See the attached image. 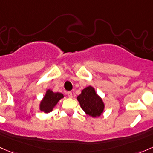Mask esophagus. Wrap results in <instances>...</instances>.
<instances>
[{"instance_id":"1","label":"esophagus","mask_w":153,"mask_h":153,"mask_svg":"<svg viewBox=\"0 0 153 153\" xmlns=\"http://www.w3.org/2000/svg\"><path fill=\"white\" fill-rule=\"evenodd\" d=\"M67 95H68L69 97H72V93L71 91H67Z\"/></svg>"}]
</instances>
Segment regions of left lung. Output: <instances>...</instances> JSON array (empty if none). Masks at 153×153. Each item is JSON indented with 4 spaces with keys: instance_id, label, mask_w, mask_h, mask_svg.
Masks as SVG:
<instances>
[{
    "instance_id": "left-lung-1",
    "label": "left lung",
    "mask_w": 153,
    "mask_h": 153,
    "mask_svg": "<svg viewBox=\"0 0 153 153\" xmlns=\"http://www.w3.org/2000/svg\"><path fill=\"white\" fill-rule=\"evenodd\" d=\"M81 108L92 117H99L102 113L104 104L102 99L96 94L94 88L88 86L82 90L81 94L77 97Z\"/></svg>"
}]
</instances>
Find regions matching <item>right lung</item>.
Returning <instances> with one entry per match:
<instances>
[{"mask_svg":"<svg viewBox=\"0 0 153 153\" xmlns=\"http://www.w3.org/2000/svg\"><path fill=\"white\" fill-rule=\"evenodd\" d=\"M64 97L62 93L53 92L51 90H48L43 100L40 104V110L45 113L51 111L60 99Z\"/></svg>","mask_w":153,"mask_h":153,"instance_id":"add662e5","label":"right lung"}]
</instances>
